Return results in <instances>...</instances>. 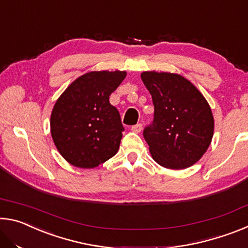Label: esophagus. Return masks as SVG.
<instances>
[{
  "mask_svg": "<svg viewBox=\"0 0 248 248\" xmlns=\"http://www.w3.org/2000/svg\"><path fill=\"white\" fill-rule=\"evenodd\" d=\"M142 124H134V125H132L131 127V130L133 132H136V133H140L141 131H142Z\"/></svg>",
  "mask_w": 248,
  "mask_h": 248,
  "instance_id": "esophagus-1",
  "label": "esophagus"
}]
</instances>
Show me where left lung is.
Listing matches in <instances>:
<instances>
[{"label": "left lung", "instance_id": "8db88e82", "mask_svg": "<svg viewBox=\"0 0 248 248\" xmlns=\"http://www.w3.org/2000/svg\"><path fill=\"white\" fill-rule=\"evenodd\" d=\"M141 78L154 105L152 124L143 130L153 159L171 170L194 165L213 137L215 120L208 102L179 74L148 71Z\"/></svg>", "mask_w": 248, "mask_h": 248}]
</instances>
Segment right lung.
I'll list each match as a JSON object with an SVG mask.
<instances>
[{
	"mask_svg": "<svg viewBox=\"0 0 248 248\" xmlns=\"http://www.w3.org/2000/svg\"><path fill=\"white\" fill-rule=\"evenodd\" d=\"M125 75L124 71L84 74L71 83L54 104L51 136L70 164L93 169L118 152L124 128L109 96Z\"/></svg>",
	"mask_w": 248,
	"mask_h": 248,
	"instance_id": "right-lung-1",
	"label": "right lung"
}]
</instances>
